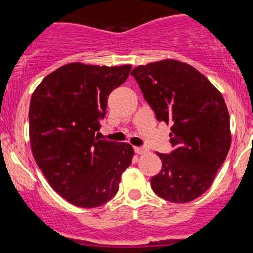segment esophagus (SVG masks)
<instances>
[{
	"label": "esophagus",
	"instance_id": "1",
	"mask_svg": "<svg viewBox=\"0 0 253 253\" xmlns=\"http://www.w3.org/2000/svg\"><path fill=\"white\" fill-rule=\"evenodd\" d=\"M134 151L137 152L138 155H143L148 152V149H146L145 146H137V148H134Z\"/></svg>",
	"mask_w": 253,
	"mask_h": 253
}]
</instances>
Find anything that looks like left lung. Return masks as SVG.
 I'll return each mask as SVG.
<instances>
[{"label": "left lung", "instance_id": "obj_1", "mask_svg": "<svg viewBox=\"0 0 253 253\" xmlns=\"http://www.w3.org/2000/svg\"><path fill=\"white\" fill-rule=\"evenodd\" d=\"M158 121L170 122L169 154H160L162 169L151 177L154 192L186 203L212 184L230 148L229 114L223 97L187 63L163 60L132 71Z\"/></svg>", "mask_w": 253, "mask_h": 253}]
</instances>
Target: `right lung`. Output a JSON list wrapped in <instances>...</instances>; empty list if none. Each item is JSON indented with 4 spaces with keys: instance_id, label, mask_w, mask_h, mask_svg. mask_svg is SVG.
Returning a JSON list of instances; mask_svg holds the SVG:
<instances>
[{
    "instance_id": "1",
    "label": "right lung",
    "mask_w": 253,
    "mask_h": 253,
    "mask_svg": "<svg viewBox=\"0 0 253 253\" xmlns=\"http://www.w3.org/2000/svg\"><path fill=\"white\" fill-rule=\"evenodd\" d=\"M131 66L74 62L42 80L30 101L33 157L50 186L80 208L107 203L132 163L127 143L99 139L108 97L127 79Z\"/></svg>"
}]
</instances>
